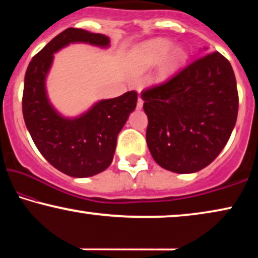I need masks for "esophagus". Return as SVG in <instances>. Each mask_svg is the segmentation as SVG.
<instances>
[{"label": "esophagus", "mask_w": 258, "mask_h": 258, "mask_svg": "<svg viewBox=\"0 0 258 258\" xmlns=\"http://www.w3.org/2000/svg\"><path fill=\"white\" fill-rule=\"evenodd\" d=\"M142 107H143V100L141 97H139V100H137V105H136V108L137 109H142Z\"/></svg>", "instance_id": "obj_1"}]
</instances>
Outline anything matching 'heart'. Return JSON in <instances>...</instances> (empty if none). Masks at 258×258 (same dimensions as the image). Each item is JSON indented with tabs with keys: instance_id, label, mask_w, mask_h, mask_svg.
Returning <instances> with one entry per match:
<instances>
[{
	"instance_id": "heart-1",
	"label": "heart",
	"mask_w": 258,
	"mask_h": 258,
	"mask_svg": "<svg viewBox=\"0 0 258 258\" xmlns=\"http://www.w3.org/2000/svg\"><path fill=\"white\" fill-rule=\"evenodd\" d=\"M168 49L169 44L167 42H155L149 47H147L146 51H144V57H146L149 64H155V63H158L164 57L165 54L168 52Z\"/></svg>"
}]
</instances>
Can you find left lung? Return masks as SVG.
I'll use <instances>...</instances> for the list:
<instances>
[{"label": "left lung", "instance_id": "8db88e82", "mask_svg": "<svg viewBox=\"0 0 258 258\" xmlns=\"http://www.w3.org/2000/svg\"><path fill=\"white\" fill-rule=\"evenodd\" d=\"M147 144L167 170L189 174L209 165L236 124L238 93L230 62L207 52L141 94Z\"/></svg>", "mask_w": 258, "mask_h": 258}]
</instances>
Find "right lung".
I'll return each mask as SVG.
<instances>
[{
  "label": "right lung",
  "mask_w": 258,
  "mask_h": 258,
  "mask_svg": "<svg viewBox=\"0 0 258 258\" xmlns=\"http://www.w3.org/2000/svg\"><path fill=\"white\" fill-rule=\"evenodd\" d=\"M74 42L109 45L105 35L79 28H68L55 36L28 66L22 111L35 146L52 167L73 177H89L111 164L117 135L136 108L137 93L133 90L111 100H102L77 118L58 115L49 103L44 81L52 54Z\"/></svg>",
  "instance_id": "1"
}]
</instances>
